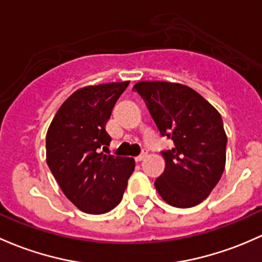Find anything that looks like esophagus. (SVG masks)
I'll return each instance as SVG.
<instances>
[{"mask_svg": "<svg viewBox=\"0 0 262 262\" xmlns=\"http://www.w3.org/2000/svg\"><path fill=\"white\" fill-rule=\"evenodd\" d=\"M147 154H148V153H147V150H143V152L140 153L138 157H136V161H137V162H140V161H143V159H144L145 157H147Z\"/></svg>", "mask_w": 262, "mask_h": 262, "instance_id": "obj_1", "label": "esophagus"}]
</instances>
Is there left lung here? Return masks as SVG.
I'll return each instance as SVG.
<instances>
[{"instance_id": "obj_1", "label": "left lung", "mask_w": 262, "mask_h": 262, "mask_svg": "<svg viewBox=\"0 0 262 262\" xmlns=\"http://www.w3.org/2000/svg\"><path fill=\"white\" fill-rule=\"evenodd\" d=\"M142 96L162 136L173 140L162 150L166 168L154 182L170 206L193 207L207 198L226 163V137L220 113L191 88L167 81H140Z\"/></svg>"}]
</instances>
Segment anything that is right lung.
<instances>
[{"label":"right lung","instance_id":"add662e5","mask_svg":"<svg viewBox=\"0 0 262 262\" xmlns=\"http://www.w3.org/2000/svg\"><path fill=\"white\" fill-rule=\"evenodd\" d=\"M129 81L76 90L64 101L46 134V162L64 194L79 210L100 214L122 201L134 159L100 152L115 103Z\"/></svg>","mask_w":262,"mask_h":262}]
</instances>
